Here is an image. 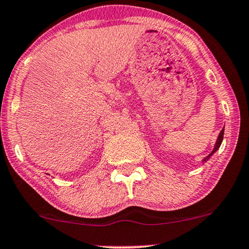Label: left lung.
Wrapping results in <instances>:
<instances>
[{
  "instance_id": "obj_1",
  "label": "left lung",
  "mask_w": 249,
  "mask_h": 249,
  "mask_svg": "<svg viewBox=\"0 0 249 249\" xmlns=\"http://www.w3.org/2000/svg\"><path fill=\"white\" fill-rule=\"evenodd\" d=\"M223 138H224V128H223V130L220 131L219 136H218V139H217V142H215V145H214V148H213V151H212V152H211V154H209L208 157H206V158H205L204 160H203V161H206V160H209V159H210L211 155L213 154L214 152L217 151V149L220 147V145H221V142H223Z\"/></svg>"
}]
</instances>
